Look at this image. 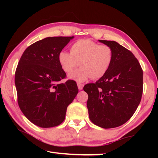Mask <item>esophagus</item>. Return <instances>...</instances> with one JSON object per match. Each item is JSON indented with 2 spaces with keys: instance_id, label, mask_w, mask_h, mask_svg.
I'll use <instances>...</instances> for the list:
<instances>
[{
  "instance_id": "obj_1",
  "label": "esophagus",
  "mask_w": 158,
  "mask_h": 158,
  "mask_svg": "<svg viewBox=\"0 0 158 158\" xmlns=\"http://www.w3.org/2000/svg\"><path fill=\"white\" fill-rule=\"evenodd\" d=\"M77 86H78L79 90H81L83 89V87H84V84H80V83H78V84H77Z\"/></svg>"
}]
</instances>
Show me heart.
Here are the masks:
<instances>
[{
    "mask_svg": "<svg viewBox=\"0 0 158 158\" xmlns=\"http://www.w3.org/2000/svg\"><path fill=\"white\" fill-rule=\"evenodd\" d=\"M114 52L105 44L89 40H80L72 45L70 53L62 51L58 54L61 68L69 73L79 65L81 68L69 74L74 81L83 82L90 78L100 79L108 73L114 61Z\"/></svg>",
    "mask_w": 158,
    "mask_h": 158,
    "instance_id": "b5f03b06",
    "label": "heart"
}]
</instances>
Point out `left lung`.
Segmentation results:
<instances>
[{
    "label": "left lung",
    "instance_id": "obj_1",
    "mask_svg": "<svg viewBox=\"0 0 158 158\" xmlns=\"http://www.w3.org/2000/svg\"><path fill=\"white\" fill-rule=\"evenodd\" d=\"M110 47L114 61L102 78L85 84L87 108L93 123L105 129L121 126L137 110L143 92V71L138 60L115 41L99 40Z\"/></svg>",
    "mask_w": 158,
    "mask_h": 158
}]
</instances>
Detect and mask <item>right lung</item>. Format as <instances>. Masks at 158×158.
Returning <instances> with one entry per match:
<instances>
[{
  "instance_id": "1",
  "label": "right lung",
  "mask_w": 158,
  "mask_h": 158,
  "mask_svg": "<svg viewBox=\"0 0 158 158\" xmlns=\"http://www.w3.org/2000/svg\"><path fill=\"white\" fill-rule=\"evenodd\" d=\"M74 37H48L35 42L21 56L15 73L18 104L23 115L40 127L60 125L78 93L76 82L59 84L66 74L58 54Z\"/></svg>"
}]
</instances>
